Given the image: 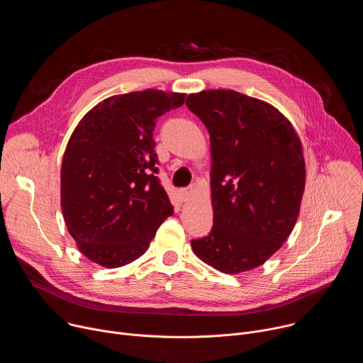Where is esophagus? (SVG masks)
Instances as JSON below:
<instances>
[{"label": "esophagus", "mask_w": 363, "mask_h": 363, "mask_svg": "<svg viewBox=\"0 0 363 363\" xmlns=\"http://www.w3.org/2000/svg\"><path fill=\"white\" fill-rule=\"evenodd\" d=\"M191 192H192V186H191V188H182V189H179V196H181V199H182V201H186V199L189 198Z\"/></svg>", "instance_id": "obj_1"}]
</instances>
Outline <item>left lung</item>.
Instances as JSON below:
<instances>
[{
    "mask_svg": "<svg viewBox=\"0 0 363 363\" xmlns=\"http://www.w3.org/2000/svg\"><path fill=\"white\" fill-rule=\"evenodd\" d=\"M188 109L210 132L211 233L191 240L203 263L225 274L264 264L290 235L306 182L301 142L269 103L234 90H203Z\"/></svg>",
    "mask_w": 363,
    "mask_h": 363,
    "instance_id": "left-lung-1",
    "label": "left lung"
}]
</instances>
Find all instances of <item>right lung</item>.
<instances>
[{
    "label": "right lung",
    "mask_w": 363,
    "mask_h": 363,
    "mask_svg": "<svg viewBox=\"0 0 363 363\" xmlns=\"http://www.w3.org/2000/svg\"><path fill=\"white\" fill-rule=\"evenodd\" d=\"M185 94L147 89L100 101L79 122L62 164V210L90 262L116 269L147 250L174 206L157 177L153 130Z\"/></svg>",
    "instance_id": "add662e5"
}]
</instances>
